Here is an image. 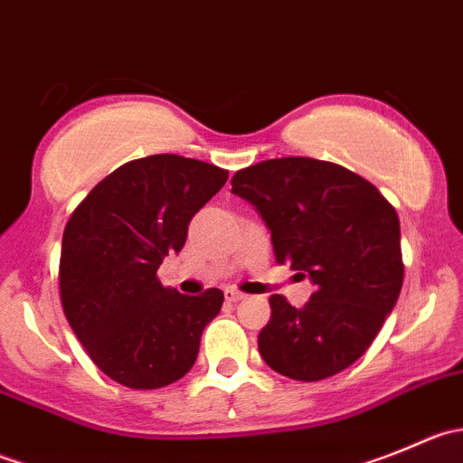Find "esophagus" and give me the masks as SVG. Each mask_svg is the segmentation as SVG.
<instances>
[{
	"mask_svg": "<svg viewBox=\"0 0 463 463\" xmlns=\"http://www.w3.org/2000/svg\"><path fill=\"white\" fill-rule=\"evenodd\" d=\"M223 298H226V302H240V300H244V293L235 291V288H226Z\"/></svg>",
	"mask_w": 463,
	"mask_h": 463,
	"instance_id": "esophagus-1",
	"label": "esophagus"
}]
</instances>
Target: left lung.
<instances>
[{"mask_svg": "<svg viewBox=\"0 0 463 463\" xmlns=\"http://www.w3.org/2000/svg\"><path fill=\"white\" fill-rule=\"evenodd\" d=\"M231 185L269 226L278 264L316 284L302 309L269 298L270 320L258 335L264 363L307 383L347 370L374 343L403 287L394 205L356 172L309 156L261 161L235 172Z\"/></svg>", "mask_w": 463, "mask_h": 463, "instance_id": "left-lung-1", "label": "left lung"}]
</instances>
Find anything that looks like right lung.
<instances>
[{
	"label": "right lung",
	"instance_id": "obj_1",
	"mask_svg": "<svg viewBox=\"0 0 463 463\" xmlns=\"http://www.w3.org/2000/svg\"><path fill=\"white\" fill-rule=\"evenodd\" d=\"M228 170L179 154L137 158L100 181L64 226L60 300L96 367L132 390H156L190 372L223 293L181 296L156 278L179 253L188 223Z\"/></svg>",
	"mask_w": 463,
	"mask_h": 463
}]
</instances>
